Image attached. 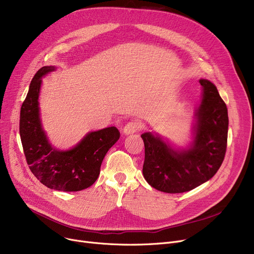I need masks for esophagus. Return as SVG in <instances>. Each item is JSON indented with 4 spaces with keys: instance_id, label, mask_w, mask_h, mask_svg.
<instances>
[{
    "instance_id": "34e87169",
    "label": "esophagus",
    "mask_w": 254,
    "mask_h": 254,
    "mask_svg": "<svg viewBox=\"0 0 254 254\" xmlns=\"http://www.w3.org/2000/svg\"><path fill=\"white\" fill-rule=\"evenodd\" d=\"M142 127L141 123L138 122V120H131V122H128L125 127H124V134L125 135H129V134H134V132H137L140 130Z\"/></svg>"
}]
</instances>
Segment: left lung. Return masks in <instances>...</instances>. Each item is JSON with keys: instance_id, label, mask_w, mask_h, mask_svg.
Masks as SVG:
<instances>
[{"instance_id": "left-lung-1", "label": "left lung", "mask_w": 254, "mask_h": 254, "mask_svg": "<svg viewBox=\"0 0 254 254\" xmlns=\"http://www.w3.org/2000/svg\"><path fill=\"white\" fill-rule=\"evenodd\" d=\"M203 100L196 110L194 140L174 150L162 138L144 132L143 175L152 188L168 193L190 191L211 179L220 168L228 143V108L216 86L201 79Z\"/></svg>"}]
</instances>
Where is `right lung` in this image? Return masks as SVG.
I'll list each match as a JSON object with an SVG mask.
<instances>
[{
	"label": "right lung",
	"mask_w": 254,
	"mask_h": 254,
	"mask_svg": "<svg viewBox=\"0 0 254 254\" xmlns=\"http://www.w3.org/2000/svg\"><path fill=\"white\" fill-rule=\"evenodd\" d=\"M55 69L43 66L35 74L20 108L19 134L26 163L40 182L51 190L79 191L96 182L103 159L120 132L115 127H106L88 132L70 150L52 148L41 126L38 98L41 78Z\"/></svg>",
	"instance_id": "1"
}]
</instances>
